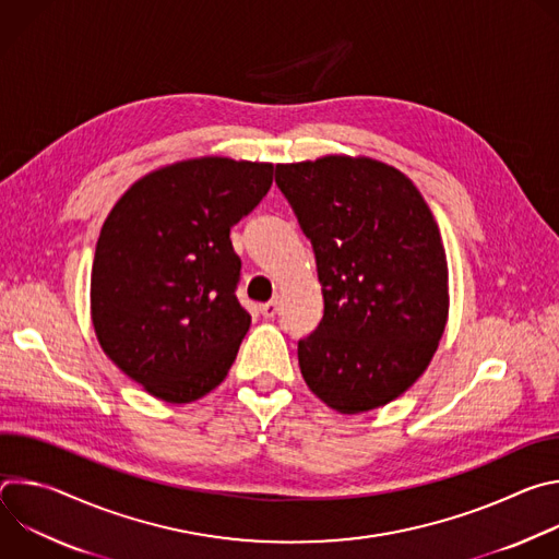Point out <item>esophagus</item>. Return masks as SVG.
Listing matches in <instances>:
<instances>
[{
    "label": "esophagus",
    "instance_id": "1",
    "mask_svg": "<svg viewBox=\"0 0 559 559\" xmlns=\"http://www.w3.org/2000/svg\"><path fill=\"white\" fill-rule=\"evenodd\" d=\"M261 313L265 318H274L278 313V300H270V302H263L261 305Z\"/></svg>",
    "mask_w": 559,
    "mask_h": 559
}]
</instances>
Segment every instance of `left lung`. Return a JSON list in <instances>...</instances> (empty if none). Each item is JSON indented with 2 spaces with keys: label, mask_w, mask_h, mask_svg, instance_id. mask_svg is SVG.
Segmentation results:
<instances>
[{
  "label": "left lung",
  "mask_w": 559,
  "mask_h": 559,
  "mask_svg": "<svg viewBox=\"0 0 559 559\" xmlns=\"http://www.w3.org/2000/svg\"><path fill=\"white\" fill-rule=\"evenodd\" d=\"M276 186L311 241L325 313L298 341L307 386L341 414L403 395L429 367L449 316L438 223L418 188L369 156L278 164Z\"/></svg>",
  "instance_id": "left-lung-1"
}]
</instances>
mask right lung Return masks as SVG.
I'll return each mask as SVG.
<instances>
[{
	"mask_svg": "<svg viewBox=\"0 0 559 559\" xmlns=\"http://www.w3.org/2000/svg\"><path fill=\"white\" fill-rule=\"evenodd\" d=\"M272 175V164L188 158L145 175L110 210L91 276L95 334L158 401H199L227 376L252 323L234 294L241 259L229 227Z\"/></svg>",
	"mask_w": 559,
	"mask_h": 559,
	"instance_id": "right-lung-1",
	"label": "right lung"
}]
</instances>
